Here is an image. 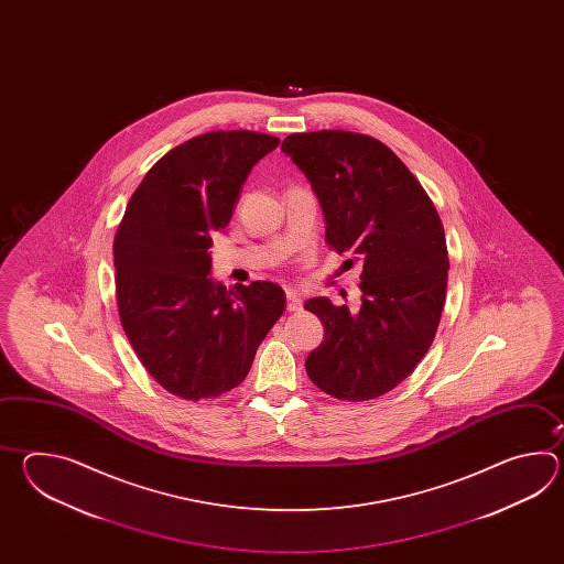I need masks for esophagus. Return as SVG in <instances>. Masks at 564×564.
<instances>
[{"instance_id": "1", "label": "esophagus", "mask_w": 564, "mask_h": 564, "mask_svg": "<svg viewBox=\"0 0 564 564\" xmlns=\"http://www.w3.org/2000/svg\"><path fill=\"white\" fill-rule=\"evenodd\" d=\"M286 308L290 312H296L302 308V300H300L296 290H286Z\"/></svg>"}]
</instances>
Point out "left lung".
Segmentation results:
<instances>
[{"instance_id":"left-lung-1","label":"left lung","mask_w":564,"mask_h":564,"mask_svg":"<svg viewBox=\"0 0 564 564\" xmlns=\"http://www.w3.org/2000/svg\"><path fill=\"white\" fill-rule=\"evenodd\" d=\"M282 151L311 181L326 243L362 268L359 311L326 296L304 302L324 326L306 372L336 399L384 395L425 357L442 318L449 270L442 219L420 181L372 137L296 132Z\"/></svg>"}]
</instances>
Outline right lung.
I'll list each match as a JSON object with an SVG mask.
<instances>
[{"instance_id":"obj_1","label":"right lung","mask_w":564,"mask_h":564,"mask_svg":"<svg viewBox=\"0 0 564 564\" xmlns=\"http://www.w3.org/2000/svg\"><path fill=\"white\" fill-rule=\"evenodd\" d=\"M278 143L253 131L193 137L156 161L127 205L112 248L120 323L173 395L199 401L238 387L284 312L274 282L228 292L209 276L214 231L228 226L241 185Z\"/></svg>"}]
</instances>
